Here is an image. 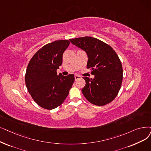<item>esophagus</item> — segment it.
<instances>
[{
	"label": "esophagus",
	"instance_id": "1",
	"mask_svg": "<svg viewBox=\"0 0 151 151\" xmlns=\"http://www.w3.org/2000/svg\"><path fill=\"white\" fill-rule=\"evenodd\" d=\"M75 80H77L78 79H80V78H81V76H79V75H75Z\"/></svg>",
	"mask_w": 151,
	"mask_h": 151
}]
</instances>
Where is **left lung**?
I'll use <instances>...</instances> for the list:
<instances>
[{
    "label": "left lung",
    "mask_w": 151,
    "mask_h": 151,
    "mask_svg": "<svg viewBox=\"0 0 151 151\" xmlns=\"http://www.w3.org/2000/svg\"><path fill=\"white\" fill-rule=\"evenodd\" d=\"M86 52L93 79L84 76L86 85L81 91L91 104L102 106L112 102L120 89L123 68L119 56L109 45L94 37L86 36L70 39Z\"/></svg>",
    "instance_id": "8db88e82"
}]
</instances>
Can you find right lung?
<instances>
[{"label":"right lung","instance_id":"obj_1","mask_svg":"<svg viewBox=\"0 0 151 151\" xmlns=\"http://www.w3.org/2000/svg\"><path fill=\"white\" fill-rule=\"evenodd\" d=\"M68 40L55 41L39 49L30 60L25 75L26 86L39 106L52 110L64 102L75 81L74 75H57Z\"/></svg>","mask_w":151,"mask_h":151}]
</instances>
